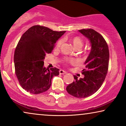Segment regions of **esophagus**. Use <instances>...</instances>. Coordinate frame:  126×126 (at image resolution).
Masks as SVG:
<instances>
[{
	"mask_svg": "<svg viewBox=\"0 0 126 126\" xmlns=\"http://www.w3.org/2000/svg\"><path fill=\"white\" fill-rule=\"evenodd\" d=\"M59 73H60V74L64 75V74H65L67 73V72H66L65 71H64V70H60V71H59Z\"/></svg>",
	"mask_w": 126,
	"mask_h": 126,
	"instance_id": "34e87169",
	"label": "esophagus"
}]
</instances>
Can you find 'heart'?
Masks as SVG:
<instances>
[{
	"instance_id": "obj_1",
	"label": "heart",
	"mask_w": 126,
	"mask_h": 126,
	"mask_svg": "<svg viewBox=\"0 0 126 126\" xmlns=\"http://www.w3.org/2000/svg\"><path fill=\"white\" fill-rule=\"evenodd\" d=\"M70 42H71L72 44L73 45V46L74 47V48H76L77 49H80V48H81L83 45V40L80 37H78V36L74 37L71 38V39H70ZM62 43H63V41H62V40H59V41L57 42V44H56L57 47H60L61 46V45L62 44ZM68 62H69V63H74L75 61L74 60H68Z\"/></svg>"
}]
</instances>
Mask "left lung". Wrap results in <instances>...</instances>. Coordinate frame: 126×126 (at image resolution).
Segmentation results:
<instances>
[{
  "instance_id": "left-lung-1",
  "label": "left lung",
  "mask_w": 126,
  "mask_h": 126,
  "mask_svg": "<svg viewBox=\"0 0 126 126\" xmlns=\"http://www.w3.org/2000/svg\"><path fill=\"white\" fill-rule=\"evenodd\" d=\"M90 40L91 51L85 62V69L82 70L83 78L75 80L67 86L70 94L77 98H86L95 93L103 85L108 73V46L102 35L92 29L78 31Z\"/></svg>"
}]
</instances>
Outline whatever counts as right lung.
Here are the masks:
<instances>
[{
    "instance_id": "right-lung-1",
    "label": "right lung",
    "mask_w": 126,
    "mask_h": 126,
    "mask_svg": "<svg viewBox=\"0 0 126 126\" xmlns=\"http://www.w3.org/2000/svg\"><path fill=\"white\" fill-rule=\"evenodd\" d=\"M65 32L34 25L22 36L15 50L14 61L16 77L26 91L35 94L46 92L51 87L52 78L59 74L58 68L45 67L44 60Z\"/></svg>"
}]
</instances>
